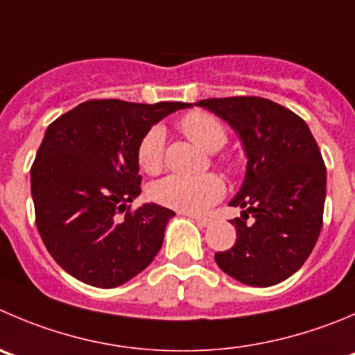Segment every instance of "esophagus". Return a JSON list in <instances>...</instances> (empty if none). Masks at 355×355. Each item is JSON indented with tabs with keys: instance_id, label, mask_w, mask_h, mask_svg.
<instances>
[{
	"instance_id": "esophagus-1",
	"label": "esophagus",
	"mask_w": 355,
	"mask_h": 355,
	"mask_svg": "<svg viewBox=\"0 0 355 355\" xmlns=\"http://www.w3.org/2000/svg\"><path fill=\"white\" fill-rule=\"evenodd\" d=\"M190 218L193 219V221L197 223V225H200V226L211 225V219H209V218H202V216H190Z\"/></svg>"
}]
</instances>
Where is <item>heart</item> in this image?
Wrapping results in <instances>:
<instances>
[{
	"label": "heart",
	"mask_w": 355,
	"mask_h": 355,
	"mask_svg": "<svg viewBox=\"0 0 355 355\" xmlns=\"http://www.w3.org/2000/svg\"><path fill=\"white\" fill-rule=\"evenodd\" d=\"M180 129L205 151H218L228 139L225 123L205 111H191L180 121ZM165 130L160 125H153L144 132L137 144V164L148 174H157L164 165ZM223 165L228 172H235L237 160L232 157L223 158ZM225 193V184L216 174L180 175L171 174L157 181L151 187L150 195L155 202L184 214H198L211 207Z\"/></svg>",
	"instance_id": "b5f03b06"
}]
</instances>
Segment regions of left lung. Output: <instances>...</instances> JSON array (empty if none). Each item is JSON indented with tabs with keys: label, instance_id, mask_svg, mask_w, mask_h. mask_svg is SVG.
Masks as SVG:
<instances>
[{
	"label": "left lung",
	"instance_id": "1",
	"mask_svg": "<svg viewBox=\"0 0 355 355\" xmlns=\"http://www.w3.org/2000/svg\"><path fill=\"white\" fill-rule=\"evenodd\" d=\"M197 106L228 121L248 155L244 183L230 202L244 209L230 221L237 241L216 252V263L242 284H279L302 268L322 228L326 165L319 146L303 118L270 99L237 96Z\"/></svg>",
	"mask_w": 355,
	"mask_h": 355
}]
</instances>
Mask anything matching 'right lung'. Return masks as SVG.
Segmentation results:
<instances>
[{"label": "right lung", "instance_id": "add662e5", "mask_svg": "<svg viewBox=\"0 0 355 355\" xmlns=\"http://www.w3.org/2000/svg\"><path fill=\"white\" fill-rule=\"evenodd\" d=\"M190 106L92 99L49 125L31 167L36 226L74 279L116 288L158 254L174 212L157 204L130 209L143 181L137 144L151 125Z\"/></svg>", "mask_w": 355, "mask_h": 355}]
</instances>
